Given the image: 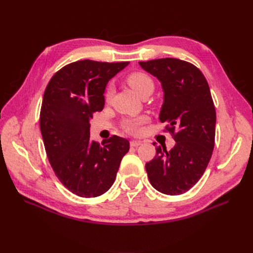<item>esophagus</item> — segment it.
Masks as SVG:
<instances>
[{
  "instance_id": "34e87169",
  "label": "esophagus",
  "mask_w": 253,
  "mask_h": 253,
  "mask_svg": "<svg viewBox=\"0 0 253 253\" xmlns=\"http://www.w3.org/2000/svg\"><path fill=\"white\" fill-rule=\"evenodd\" d=\"M141 143H142V142H141V141H138V140H132L131 142H129V144H131V147H134V148L139 147V145H140Z\"/></svg>"
}]
</instances>
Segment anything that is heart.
<instances>
[{
    "label": "heart",
    "instance_id": "1",
    "mask_svg": "<svg viewBox=\"0 0 253 253\" xmlns=\"http://www.w3.org/2000/svg\"><path fill=\"white\" fill-rule=\"evenodd\" d=\"M126 82L129 86H131L137 94L142 97L147 91L153 90L154 87V83H153L150 76L144 74L142 72H135L129 74L126 78ZM112 95V88H106L105 90V99L109 100ZM147 117H136V118H128L126 119L122 124V126L126 131L129 134L138 135L141 132V126L143 124L147 122Z\"/></svg>",
    "mask_w": 253,
    "mask_h": 253
}]
</instances>
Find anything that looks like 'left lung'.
Returning <instances> with one entry per match:
<instances>
[{"label": "left lung", "instance_id": "left-lung-1", "mask_svg": "<svg viewBox=\"0 0 253 253\" xmlns=\"http://www.w3.org/2000/svg\"><path fill=\"white\" fill-rule=\"evenodd\" d=\"M139 65L162 83L159 119L167 122L166 129L176 141L170 151L156 147V156L145 164V170L159 192L179 195L201 179L212 156L216 113L208 82L195 65L179 59H156Z\"/></svg>", "mask_w": 253, "mask_h": 253}]
</instances>
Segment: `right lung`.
<instances>
[{
  "label": "right lung",
  "mask_w": 253,
  "mask_h": 253,
  "mask_svg": "<svg viewBox=\"0 0 253 253\" xmlns=\"http://www.w3.org/2000/svg\"><path fill=\"white\" fill-rule=\"evenodd\" d=\"M127 64L77 61L58 71L45 88L40 112L45 151L59 180L78 196L105 193L129 150V142L116 135L101 144L89 138V119L103 109L106 84Z\"/></svg>",
  "instance_id": "add662e5"
}]
</instances>
